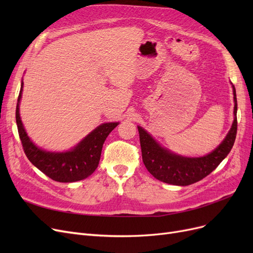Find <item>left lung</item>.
<instances>
[{
  "mask_svg": "<svg viewBox=\"0 0 253 253\" xmlns=\"http://www.w3.org/2000/svg\"><path fill=\"white\" fill-rule=\"evenodd\" d=\"M234 95V121L224 141L204 157H182L160 147L152 137L138 126L142 162L148 171L158 180L176 186H188L200 181L209 175L231 151L237 131V101L235 87Z\"/></svg>",
  "mask_w": 253,
  "mask_h": 253,
  "instance_id": "obj_1",
  "label": "left lung"
}]
</instances>
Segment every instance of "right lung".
Instances as JSON below:
<instances>
[{
  "label": "right lung",
  "instance_id": "right-lung-1",
  "mask_svg": "<svg viewBox=\"0 0 253 253\" xmlns=\"http://www.w3.org/2000/svg\"><path fill=\"white\" fill-rule=\"evenodd\" d=\"M23 82L18 97L16 120L23 150L29 162L49 178L59 182H73L88 177L94 173L100 160L102 145L118 122L103 124L88 134L77 147L65 153H50L39 149L27 136L20 118L19 103Z\"/></svg>",
  "mask_w": 253,
  "mask_h": 253
}]
</instances>
